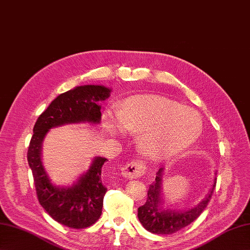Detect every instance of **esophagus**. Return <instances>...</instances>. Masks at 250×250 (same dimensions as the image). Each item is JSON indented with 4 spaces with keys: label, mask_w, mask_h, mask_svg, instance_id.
<instances>
[{
    "label": "esophagus",
    "mask_w": 250,
    "mask_h": 250,
    "mask_svg": "<svg viewBox=\"0 0 250 250\" xmlns=\"http://www.w3.org/2000/svg\"><path fill=\"white\" fill-rule=\"evenodd\" d=\"M146 171V166L144 163L139 161H133L125 165L124 168H121V174H123L125 178H136L144 175Z\"/></svg>",
    "instance_id": "34e87169"
}]
</instances>
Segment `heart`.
<instances>
[{
    "label": "heart",
    "mask_w": 250,
    "mask_h": 250,
    "mask_svg": "<svg viewBox=\"0 0 250 250\" xmlns=\"http://www.w3.org/2000/svg\"><path fill=\"white\" fill-rule=\"evenodd\" d=\"M104 126L113 136L137 134L138 145L153 158H169L187 150L200 137L201 116L187 106L162 97H134L104 114Z\"/></svg>",
    "instance_id": "b5f03b06"
}]
</instances>
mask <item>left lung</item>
<instances>
[{
    "instance_id": "1",
    "label": "left lung",
    "mask_w": 250,
    "mask_h": 250,
    "mask_svg": "<svg viewBox=\"0 0 250 250\" xmlns=\"http://www.w3.org/2000/svg\"><path fill=\"white\" fill-rule=\"evenodd\" d=\"M163 175L164 168H161L156 173L155 181L150 185L146 204L138 208L137 216L139 222L148 231L156 234H172L190 225L201 215L213 193L216 178L214 177L212 186L206 197L196 206L187 210H176L173 208H164Z\"/></svg>"
}]
</instances>
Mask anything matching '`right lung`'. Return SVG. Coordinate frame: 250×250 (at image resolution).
<instances>
[{
  "mask_svg": "<svg viewBox=\"0 0 250 250\" xmlns=\"http://www.w3.org/2000/svg\"><path fill=\"white\" fill-rule=\"evenodd\" d=\"M104 85H80L59 95L37 119L27 152L37 196L44 210L64 226L82 229L92 226L102 213L106 188L101 182V169L107 161L96 156L78 180L67 187L52 183L42 163V144L50 129L57 126L101 120L100 101L110 97Z\"/></svg>",
  "mask_w": 250,
  "mask_h": 250,
  "instance_id": "1",
  "label": "right lung"
}]
</instances>
